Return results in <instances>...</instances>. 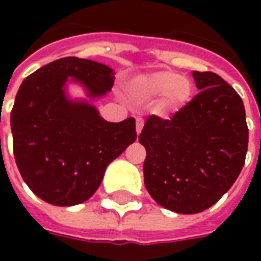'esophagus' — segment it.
Returning <instances> with one entry per match:
<instances>
[{
	"label": "esophagus",
	"instance_id": "1",
	"mask_svg": "<svg viewBox=\"0 0 261 261\" xmlns=\"http://www.w3.org/2000/svg\"><path fill=\"white\" fill-rule=\"evenodd\" d=\"M137 134H140L142 130V127H144V120L142 119H137Z\"/></svg>",
	"mask_w": 261,
	"mask_h": 261
}]
</instances>
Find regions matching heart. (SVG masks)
<instances>
[{"mask_svg":"<svg viewBox=\"0 0 261 261\" xmlns=\"http://www.w3.org/2000/svg\"><path fill=\"white\" fill-rule=\"evenodd\" d=\"M131 91L141 99L161 96L162 110H177L192 97L193 85L190 80L173 71H156L140 75L131 82Z\"/></svg>","mask_w":261,"mask_h":261,"instance_id":"1","label":"heart"}]
</instances>
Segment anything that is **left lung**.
Listing matches in <instances>:
<instances>
[{
  "label": "left lung",
  "instance_id": "left-lung-1",
  "mask_svg": "<svg viewBox=\"0 0 261 261\" xmlns=\"http://www.w3.org/2000/svg\"><path fill=\"white\" fill-rule=\"evenodd\" d=\"M198 93L172 119L151 114L138 141L147 149L144 183L159 205L197 214L218 201L245 165L249 142L238 92L214 72H193Z\"/></svg>",
  "mask_w": 261,
  "mask_h": 261
}]
</instances>
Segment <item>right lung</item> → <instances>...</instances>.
Listing matches in <instances>:
<instances>
[{"mask_svg":"<svg viewBox=\"0 0 261 261\" xmlns=\"http://www.w3.org/2000/svg\"><path fill=\"white\" fill-rule=\"evenodd\" d=\"M88 95H106L113 69L91 60L64 57L22 82L11 112L16 166L32 192L48 204L68 207L93 196L108 165L137 140L136 120H103L88 102L65 96L67 80Z\"/></svg>","mask_w":261,"mask_h":261,"instance_id":"right-lung-1","label":"right lung"}]
</instances>
